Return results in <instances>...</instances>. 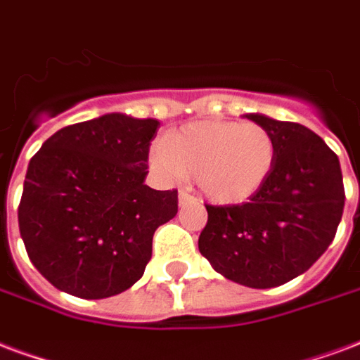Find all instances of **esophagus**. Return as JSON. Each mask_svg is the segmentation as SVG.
Here are the masks:
<instances>
[{"label": "esophagus", "mask_w": 360, "mask_h": 360, "mask_svg": "<svg viewBox=\"0 0 360 360\" xmlns=\"http://www.w3.org/2000/svg\"><path fill=\"white\" fill-rule=\"evenodd\" d=\"M195 197L191 195L190 191H186V190H180V193H178V201H180V205H184V202H188V201H193Z\"/></svg>", "instance_id": "1"}]
</instances>
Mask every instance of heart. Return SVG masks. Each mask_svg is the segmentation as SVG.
Returning <instances> with one entry per match:
<instances>
[{
    "mask_svg": "<svg viewBox=\"0 0 360 360\" xmlns=\"http://www.w3.org/2000/svg\"><path fill=\"white\" fill-rule=\"evenodd\" d=\"M277 159L273 134L258 123L197 121L169 132L151 153L167 176H193L202 197L233 205L266 184Z\"/></svg>",
    "mask_w": 360,
    "mask_h": 360,
    "instance_id": "obj_1",
    "label": "heart"
}]
</instances>
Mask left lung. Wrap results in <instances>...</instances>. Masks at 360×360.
Returning <instances> with one entry per match:
<instances>
[{"label":"left lung","instance_id":"left-lung-1","mask_svg":"<svg viewBox=\"0 0 360 360\" xmlns=\"http://www.w3.org/2000/svg\"><path fill=\"white\" fill-rule=\"evenodd\" d=\"M245 117L273 134L275 167L247 202L205 205L199 252L226 279L273 288L307 271L328 248L344 214V178L336 153L307 127Z\"/></svg>","mask_w":360,"mask_h":360}]
</instances>
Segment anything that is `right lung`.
<instances>
[{
	"mask_svg": "<svg viewBox=\"0 0 360 360\" xmlns=\"http://www.w3.org/2000/svg\"><path fill=\"white\" fill-rule=\"evenodd\" d=\"M158 129V119L106 113L56 131L30 159L20 237L62 292L110 298L144 275L155 229L178 212L176 190L144 184Z\"/></svg>",
	"mask_w": 360,
	"mask_h": 360,
	"instance_id": "right-lung-1",
	"label": "right lung"
}]
</instances>
